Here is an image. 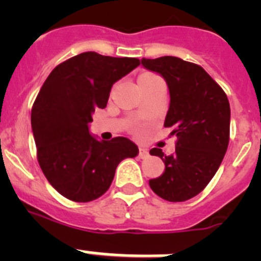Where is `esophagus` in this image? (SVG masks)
<instances>
[{
	"instance_id": "esophagus-1",
	"label": "esophagus",
	"mask_w": 261,
	"mask_h": 261,
	"mask_svg": "<svg viewBox=\"0 0 261 261\" xmlns=\"http://www.w3.org/2000/svg\"><path fill=\"white\" fill-rule=\"evenodd\" d=\"M138 155H140V158H146V156H149V151H147V149H145V147H140V151H138Z\"/></svg>"
}]
</instances>
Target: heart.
<instances>
[{"label": "heart", "instance_id": "1", "mask_svg": "<svg viewBox=\"0 0 261 261\" xmlns=\"http://www.w3.org/2000/svg\"><path fill=\"white\" fill-rule=\"evenodd\" d=\"M151 78H155V75L149 74V73H144V74H141V75H140V77H138L137 85H140V84H141V82H144V81L151 80Z\"/></svg>", "mask_w": 261, "mask_h": 261}]
</instances>
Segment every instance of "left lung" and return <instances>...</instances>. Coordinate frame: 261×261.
Returning <instances> with one entry per match:
<instances>
[{
	"instance_id": "obj_1",
	"label": "left lung",
	"mask_w": 261,
	"mask_h": 261,
	"mask_svg": "<svg viewBox=\"0 0 261 261\" xmlns=\"http://www.w3.org/2000/svg\"><path fill=\"white\" fill-rule=\"evenodd\" d=\"M141 64L167 82L170 108L165 126L176 136L171 155L158 147L150 150L166 168L149 186L167 201H186L208 186L225 156L230 140L229 99L197 64L174 56L142 59Z\"/></svg>"
}]
</instances>
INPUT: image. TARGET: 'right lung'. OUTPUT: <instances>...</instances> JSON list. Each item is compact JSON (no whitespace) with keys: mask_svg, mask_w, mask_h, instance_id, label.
Here are the masks:
<instances>
[{"mask_svg":"<svg viewBox=\"0 0 261 261\" xmlns=\"http://www.w3.org/2000/svg\"><path fill=\"white\" fill-rule=\"evenodd\" d=\"M141 64L133 57L84 52L50 71L31 110L36 156L50 186L66 199L89 202L107 192L116 167L138 147L125 137L98 141L91 114L106 108L112 85Z\"/></svg>","mask_w":261,"mask_h":261,"instance_id":"obj_1","label":"right lung"}]
</instances>
